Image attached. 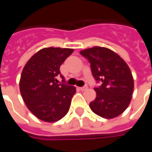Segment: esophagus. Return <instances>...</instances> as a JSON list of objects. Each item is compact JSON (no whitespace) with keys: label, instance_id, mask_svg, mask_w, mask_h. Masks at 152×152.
Masks as SVG:
<instances>
[{"label":"esophagus","instance_id":"obj_1","mask_svg":"<svg viewBox=\"0 0 152 152\" xmlns=\"http://www.w3.org/2000/svg\"><path fill=\"white\" fill-rule=\"evenodd\" d=\"M79 90L82 91H87V90H88V86H86V85H85V86H83V87H80V88H79Z\"/></svg>","mask_w":152,"mask_h":152}]
</instances>
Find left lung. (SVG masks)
Listing matches in <instances>:
<instances>
[{
	"label": "left lung",
	"instance_id": "obj_1",
	"mask_svg": "<svg viewBox=\"0 0 152 152\" xmlns=\"http://www.w3.org/2000/svg\"><path fill=\"white\" fill-rule=\"evenodd\" d=\"M91 63L92 75L102 85L96 87V99L91 109L104 118H113L129 107L134 90V79L125 61L110 49L95 46L80 51Z\"/></svg>",
	"mask_w": 152,
	"mask_h": 152
}]
</instances>
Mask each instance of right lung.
<instances>
[{
    "label": "right lung",
    "instance_id": "1",
    "mask_svg": "<svg viewBox=\"0 0 152 152\" xmlns=\"http://www.w3.org/2000/svg\"><path fill=\"white\" fill-rule=\"evenodd\" d=\"M73 49L49 47L39 50L28 61L21 74L19 88L27 107L39 119L53 123L67 113L75 87L57 84L60 67Z\"/></svg>",
    "mask_w": 152,
    "mask_h": 152
}]
</instances>
